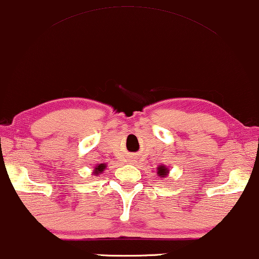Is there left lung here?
Here are the masks:
<instances>
[{"mask_svg":"<svg viewBox=\"0 0 259 259\" xmlns=\"http://www.w3.org/2000/svg\"><path fill=\"white\" fill-rule=\"evenodd\" d=\"M156 171H158V176H160V177H166L168 175V169H167V167H166V166H159L158 168H156Z\"/></svg>","mask_w":259,"mask_h":259,"instance_id":"left-lung-1","label":"left lung"}]
</instances>
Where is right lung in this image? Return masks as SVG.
Instances as JSON below:
<instances>
[{
    "label": "right lung",
    "instance_id": "obj_1",
    "mask_svg": "<svg viewBox=\"0 0 259 259\" xmlns=\"http://www.w3.org/2000/svg\"><path fill=\"white\" fill-rule=\"evenodd\" d=\"M106 168V165L105 163H100V165H98L97 167H96V169H94V175H99V173H101L104 171V169Z\"/></svg>",
    "mask_w": 259,
    "mask_h": 259
}]
</instances>
